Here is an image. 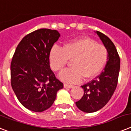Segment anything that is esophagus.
I'll return each mask as SVG.
<instances>
[{
    "mask_svg": "<svg viewBox=\"0 0 131 131\" xmlns=\"http://www.w3.org/2000/svg\"><path fill=\"white\" fill-rule=\"evenodd\" d=\"M73 87V85H69V84H64V88H72Z\"/></svg>",
    "mask_w": 131,
    "mask_h": 131,
    "instance_id": "1",
    "label": "esophagus"
}]
</instances>
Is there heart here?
<instances>
[{
	"label": "heart",
	"mask_w": 131,
	"mask_h": 131,
	"mask_svg": "<svg viewBox=\"0 0 131 131\" xmlns=\"http://www.w3.org/2000/svg\"><path fill=\"white\" fill-rule=\"evenodd\" d=\"M107 58L106 48L88 38L67 42L62 48L54 46L49 54L50 65L55 72L62 71L69 60H72L73 67L59 75L60 80L68 83L80 82L83 77L85 79L95 77L104 67Z\"/></svg>",
	"instance_id": "b5f03b06"
}]
</instances>
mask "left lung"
Wrapping results in <instances>:
<instances>
[{
    "label": "left lung",
    "instance_id": "8db88e82",
    "mask_svg": "<svg viewBox=\"0 0 131 131\" xmlns=\"http://www.w3.org/2000/svg\"><path fill=\"white\" fill-rule=\"evenodd\" d=\"M108 51L106 65L100 75L90 83L82 85L83 96L77 102V108L87 113L95 112L109 102L118 83L121 60L115 46L102 33L95 32Z\"/></svg>",
    "mask_w": 131,
    "mask_h": 131
}]
</instances>
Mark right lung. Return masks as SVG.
<instances>
[{"label": "right lung", "mask_w": 131, "mask_h": 131, "mask_svg": "<svg viewBox=\"0 0 131 131\" xmlns=\"http://www.w3.org/2000/svg\"><path fill=\"white\" fill-rule=\"evenodd\" d=\"M60 36L58 31L40 29L25 36L10 64V80L18 100L31 111L50 108L63 83L50 69L49 54Z\"/></svg>", "instance_id": "right-lung-1"}]
</instances>
